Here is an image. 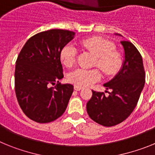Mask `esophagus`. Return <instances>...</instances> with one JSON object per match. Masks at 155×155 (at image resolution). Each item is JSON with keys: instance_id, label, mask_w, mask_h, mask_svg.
<instances>
[{"instance_id": "34e87169", "label": "esophagus", "mask_w": 155, "mask_h": 155, "mask_svg": "<svg viewBox=\"0 0 155 155\" xmlns=\"http://www.w3.org/2000/svg\"><path fill=\"white\" fill-rule=\"evenodd\" d=\"M74 88L75 91H80V90L82 89V87H81V86H78V85H74Z\"/></svg>"}]
</instances>
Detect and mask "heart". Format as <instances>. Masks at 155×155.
I'll return each instance as SVG.
<instances>
[{
  "mask_svg": "<svg viewBox=\"0 0 155 155\" xmlns=\"http://www.w3.org/2000/svg\"><path fill=\"white\" fill-rule=\"evenodd\" d=\"M81 47L94 56L93 66L105 75H113L117 72L121 65V56L114 50V45L101 37L94 36L80 42ZM77 50L71 44L66 45L61 52V60L67 68L73 67L76 61ZM100 74L96 69H77L68 76L70 82L76 85L85 87L98 81Z\"/></svg>",
  "mask_w": 155,
  "mask_h": 155,
  "instance_id": "b5f03b06",
  "label": "heart"
}]
</instances>
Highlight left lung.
<instances>
[{
  "instance_id": "1",
  "label": "left lung",
  "mask_w": 155,
  "mask_h": 155,
  "mask_svg": "<svg viewBox=\"0 0 155 155\" xmlns=\"http://www.w3.org/2000/svg\"><path fill=\"white\" fill-rule=\"evenodd\" d=\"M116 35L122 36L120 34ZM124 49V61L118 73L103 84L111 89L109 95L92 91L87 103V113L97 124L105 127L117 125L126 120L136 107L144 87L145 71L142 57L134 45L128 41L120 42Z\"/></svg>"
}]
</instances>
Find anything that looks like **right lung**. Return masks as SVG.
<instances>
[{
	"label": "right lung",
	"instance_id": "1",
	"mask_svg": "<svg viewBox=\"0 0 155 155\" xmlns=\"http://www.w3.org/2000/svg\"><path fill=\"white\" fill-rule=\"evenodd\" d=\"M74 35L68 30L42 31L28 39L19 53L15 72L16 97L23 113L33 121H54L67 109L74 86L59 83L64 78L61 52ZM56 83L55 87H50Z\"/></svg>",
	"mask_w": 155,
	"mask_h": 155
}]
</instances>
